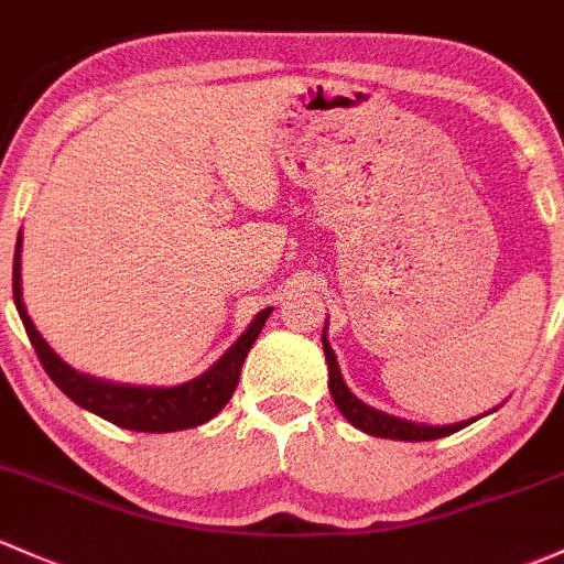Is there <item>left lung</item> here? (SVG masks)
I'll list each match as a JSON object with an SVG mask.
<instances>
[{"mask_svg":"<svg viewBox=\"0 0 564 564\" xmlns=\"http://www.w3.org/2000/svg\"><path fill=\"white\" fill-rule=\"evenodd\" d=\"M325 328H328V319H325ZM325 328H323V349H325V360H328V387H330L333 403L338 405V411H341L344 420H347L349 425H355L357 430H362V433L368 435H377V438L435 441V438H444V435L457 433V430L468 427L470 422L478 420V416H474V420L454 422V425H420V422L401 420V416L384 414V411L362 403L360 398L349 390L347 381H344L341 368H338L336 352H333V347L328 344V333H325ZM492 411H487V414H492Z\"/></svg>","mask_w":564,"mask_h":564,"instance_id":"1","label":"left lung"}]
</instances>
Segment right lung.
<instances>
[{"instance_id":"right-lung-1","label":"right lung","mask_w":564,"mask_h":564,"mask_svg":"<svg viewBox=\"0 0 564 564\" xmlns=\"http://www.w3.org/2000/svg\"><path fill=\"white\" fill-rule=\"evenodd\" d=\"M21 239L18 234L15 241V260H13V299L15 308L23 319V328L29 333L34 352H37L42 368L53 384L64 392L69 401H75L80 409L90 414L101 416V420L112 422V425L137 430V433H174V430L198 427L209 422L223 411V405L231 401L236 384H239L241 366L256 338L263 330L265 319H269L271 306L256 314L247 330L236 338L231 349L209 366L202 377L183 381L174 387H139V384H118V381L96 379L88 373L75 371L69 362L51 349V344L42 338V333L34 328L32 317H29L26 306H23V290H21Z\"/></svg>"}]
</instances>
